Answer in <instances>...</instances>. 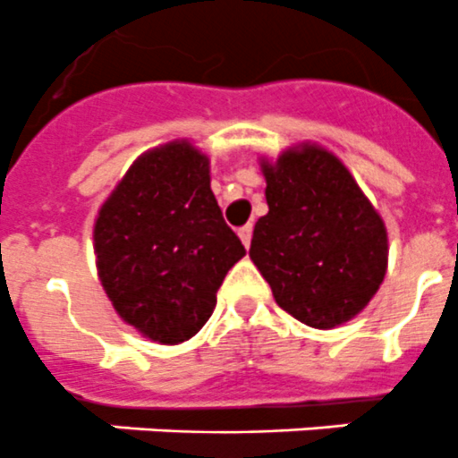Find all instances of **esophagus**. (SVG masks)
<instances>
[{
	"instance_id": "obj_1",
	"label": "esophagus",
	"mask_w": 458,
	"mask_h": 458,
	"mask_svg": "<svg viewBox=\"0 0 458 458\" xmlns=\"http://www.w3.org/2000/svg\"><path fill=\"white\" fill-rule=\"evenodd\" d=\"M237 234H240L242 244H244L246 249H249V244H251V237H253V225H251V224H249V225H242V228L237 230Z\"/></svg>"
}]
</instances>
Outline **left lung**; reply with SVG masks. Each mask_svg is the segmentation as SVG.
Here are the masks:
<instances>
[{
	"mask_svg": "<svg viewBox=\"0 0 458 458\" xmlns=\"http://www.w3.org/2000/svg\"><path fill=\"white\" fill-rule=\"evenodd\" d=\"M262 173L269 212L258 218L249 256L290 316L318 329L345 323L383 284V218L320 147L285 152Z\"/></svg>",
	"mask_w": 458,
	"mask_h": 458,
	"instance_id": "left-lung-1",
	"label": "left lung"
}]
</instances>
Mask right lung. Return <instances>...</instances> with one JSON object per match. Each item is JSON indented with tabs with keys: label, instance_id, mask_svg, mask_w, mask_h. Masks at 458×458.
<instances>
[{
	"label": "right lung",
	"instance_id": "add662e5",
	"mask_svg": "<svg viewBox=\"0 0 458 458\" xmlns=\"http://www.w3.org/2000/svg\"><path fill=\"white\" fill-rule=\"evenodd\" d=\"M94 249L119 316L170 345L200 332L225 274L246 253L209 189V161L186 142L131 165L98 212Z\"/></svg>",
	"mask_w": 458,
	"mask_h": 458
}]
</instances>
